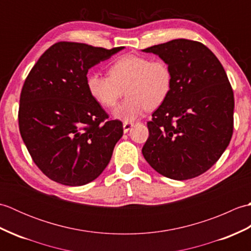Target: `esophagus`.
<instances>
[{"mask_svg": "<svg viewBox=\"0 0 251 251\" xmlns=\"http://www.w3.org/2000/svg\"><path fill=\"white\" fill-rule=\"evenodd\" d=\"M132 126H134V123L124 122V124H123V128H124V132H128L131 129Z\"/></svg>", "mask_w": 251, "mask_h": 251, "instance_id": "obj_1", "label": "esophagus"}]
</instances>
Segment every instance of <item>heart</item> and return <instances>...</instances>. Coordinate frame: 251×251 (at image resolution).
I'll list each match as a JSON object with an SVG mask.
<instances>
[{
	"label": "heart",
	"mask_w": 251,
	"mask_h": 251,
	"mask_svg": "<svg viewBox=\"0 0 251 251\" xmlns=\"http://www.w3.org/2000/svg\"><path fill=\"white\" fill-rule=\"evenodd\" d=\"M109 76L93 72L86 77L88 93L96 102L106 109L126 100L113 111L115 119L132 123L148 109L163 104L172 92L174 73L165 59L140 55H124L111 63Z\"/></svg>",
	"instance_id": "heart-1"
}]
</instances>
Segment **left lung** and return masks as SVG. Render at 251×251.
Segmentation results:
<instances>
[{
	"label": "left lung",
	"instance_id": "left-lung-1",
	"mask_svg": "<svg viewBox=\"0 0 251 251\" xmlns=\"http://www.w3.org/2000/svg\"><path fill=\"white\" fill-rule=\"evenodd\" d=\"M143 51L168 61L174 73L172 92L148 122L143 156L165 177L195 178L220 158L233 135L234 94L226 73L196 41L173 40Z\"/></svg>",
	"mask_w": 251,
	"mask_h": 251
}]
</instances>
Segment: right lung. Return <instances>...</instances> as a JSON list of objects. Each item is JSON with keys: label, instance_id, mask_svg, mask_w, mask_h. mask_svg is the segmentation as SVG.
<instances>
[{"label": "right lung", "instance_id": "obj_1", "mask_svg": "<svg viewBox=\"0 0 251 251\" xmlns=\"http://www.w3.org/2000/svg\"><path fill=\"white\" fill-rule=\"evenodd\" d=\"M75 42L50 46L31 69L21 89L20 135L41 172L58 183L92 182L108 166L123 124L90 97L92 67L122 50Z\"/></svg>", "mask_w": 251, "mask_h": 251}]
</instances>
